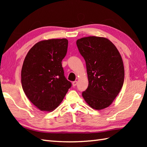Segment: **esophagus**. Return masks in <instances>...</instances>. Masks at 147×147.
<instances>
[{"label": "esophagus", "instance_id": "34e87169", "mask_svg": "<svg viewBox=\"0 0 147 147\" xmlns=\"http://www.w3.org/2000/svg\"><path fill=\"white\" fill-rule=\"evenodd\" d=\"M77 83H78V82H76V81H74V82H73V83H72V85H73V86L74 87V86H76Z\"/></svg>", "mask_w": 147, "mask_h": 147}]
</instances>
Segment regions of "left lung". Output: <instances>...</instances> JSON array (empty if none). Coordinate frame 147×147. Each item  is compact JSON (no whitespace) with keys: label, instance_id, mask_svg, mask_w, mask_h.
I'll return each instance as SVG.
<instances>
[{"label":"left lung","instance_id":"obj_1","mask_svg":"<svg viewBox=\"0 0 147 147\" xmlns=\"http://www.w3.org/2000/svg\"><path fill=\"white\" fill-rule=\"evenodd\" d=\"M76 45L85 61L88 79L83 97L95 110L107 108L123 85L124 69L120 53L104 37H84L77 40Z\"/></svg>","mask_w":147,"mask_h":147}]
</instances>
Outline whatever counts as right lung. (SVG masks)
<instances>
[{
	"label": "right lung",
	"instance_id": "right-lung-1",
	"mask_svg": "<svg viewBox=\"0 0 147 147\" xmlns=\"http://www.w3.org/2000/svg\"><path fill=\"white\" fill-rule=\"evenodd\" d=\"M67 46L65 38L42 40L32 47L24 59L22 87L30 101L40 111H54L71 86L62 67Z\"/></svg>",
	"mask_w": 147,
	"mask_h": 147
}]
</instances>
